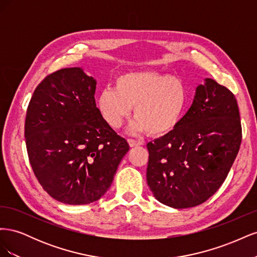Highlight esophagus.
Returning <instances> with one entry per match:
<instances>
[{
	"instance_id": "esophagus-1",
	"label": "esophagus",
	"mask_w": 257,
	"mask_h": 257,
	"mask_svg": "<svg viewBox=\"0 0 257 257\" xmlns=\"http://www.w3.org/2000/svg\"><path fill=\"white\" fill-rule=\"evenodd\" d=\"M127 142H128L130 147H132V148H133V147H138V146H142V145H143L142 142L136 141V139H132V138L127 139Z\"/></svg>"
}]
</instances>
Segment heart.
<instances>
[{
    "instance_id": "b5f03b06",
    "label": "heart",
    "mask_w": 257,
    "mask_h": 257,
    "mask_svg": "<svg viewBox=\"0 0 257 257\" xmlns=\"http://www.w3.org/2000/svg\"><path fill=\"white\" fill-rule=\"evenodd\" d=\"M188 103V91L182 79L160 72H132L118 77L114 88L98 94L97 108L112 128H119L134 106L136 118L132 133L148 131L162 136L180 122Z\"/></svg>"
}]
</instances>
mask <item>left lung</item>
I'll list each match as a JSON object with an SVG mask.
<instances>
[{
	"label": "left lung",
	"instance_id": "obj_1",
	"mask_svg": "<svg viewBox=\"0 0 257 257\" xmlns=\"http://www.w3.org/2000/svg\"><path fill=\"white\" fill-rule=\"evenodd\" d=\"M241 138L235 95L215 80L205 79L178 125L147 144V182L154 197L176 209L205 203L226 179Z\"/></svg>",
	"mask_w": 257,
	"mask_h": 257
}]
</instances>
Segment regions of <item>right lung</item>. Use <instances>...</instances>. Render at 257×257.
Masks as SVG:
<instances>
[{
    "instance_id": "1",
    "label": "right lung",
    "mask_w": 257,
    "mask_h": 257,
    "mask_svg": "<svg viewBox=\"0 0 257 257\" xmlns=\"http://www.w3.org/2000/svg\"><path fill=\"white\" fill-rule=\"evenodd\" d=\"M95 89L81 68L60 69L37 85L27 109L30 164L43 189L63 204L98 200L130 150L103 119Z\"/></svg>"
}]
</instances>
